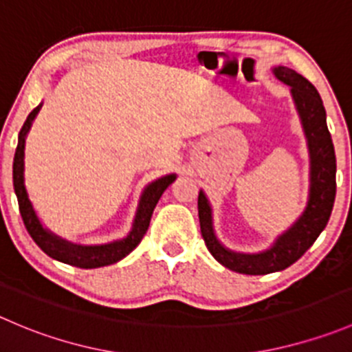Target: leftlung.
Listing matches in <instances>:
<instances>
[{
    "instance_id": "1",
    "label": "left lung",
    "mask_w": 352,
    "mask_h": 352,
    "mask_svg": "<svg viewBox=\"0 0 352 352\" xmlns=\"http://www.w3.org/2000/svg\"><path fill=\"white\" fill-rule=\"evenodd\" d=\"M272 72L278 80L291 87L292 101L308 146L309 189L305 210L287 230L275 237L268 249L259 252H237L225 248L217 237L213 210L204 190H199L197 197L201 234L208 251L225 268L244 275L274 274L298 261L327 227L336 201V151L327 127L322 98L315 85L292 68L278 65L272 68Z\"/></svg>"
}]
</instances>
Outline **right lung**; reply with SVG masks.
Wrapping results in <instances>:
<instances>
[{
    "label": "right lung",
    "instance_id": "add662e5",
    "mask_svg": "<svg viewBox=\"0 0 352 352\" xmlns=\"http://www.w3.org/2000/svg\"><path fill=\"white\" fill-rule=\"evenodd\" d=\"M43 108V103L37 104L27 117L25 124H23L22 131L19 134V144H16L15 158H13V187H15L16 199H19L20 214L25 223V228L29 230L30 237L34 239L37 245L51 256L53 259L61 263H67L72 267L77 268H100L113 265V263L120 261L125 256L131 254L141 239L144 237L146 230L151 221V214L155 211V206L158 204L160 197L165 192L166 187L172 182H175L177 173H170V175H163L160 179L153 180L142 190L141 197H139L138 210H135L134 220H132V227L125 237L117 239V241L107 242V244H75V242L67 241V239L60 237L50 228L43 225V221L37 217V211L34 210V204L30 201L29 192L25 187V141L29 135L30 127H32L34 120H36L37 113Z\"/></svg>",
    "mask_w": 352,
    "mask_h": 352
}]
</instances>
